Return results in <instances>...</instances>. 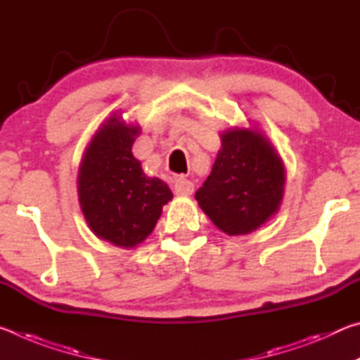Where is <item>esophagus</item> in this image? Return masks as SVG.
Segmentation results:
<instances>
[{
    "instance_id": "obj_1",
    "label": "esophagus",
    "mask_w": 360,
    "mask_h": 360,
    "mask_svg": "<svg viewBox=\"0 0 360 360\" xmlns=\"http://www.w3.org/2000/svg\"><path fill=\"white\" fill-rule=\"evenodd\" d=\"M174 192L176 195H181V197H187L193 192V182L186 179L184 176H179L178 179L174 181Z\"/></svg>"
}]
</instances>
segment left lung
I'll use <instances>...</instances> for the list:
<instances>
[{"label": "left lung", "instance_id": "1", "mask_svg": "<svg viewBox=\"0 0 360 360\" xmlns=\"http://www.w3.org/2000/svg\"><path fill=\"white\" fill-rule=\"evenodd\" d=\"M221 141L211 174L195 198L224 233H252L276 214L283 202V160L259 130L229 129Z\"/></svg>", "mask_w": 360, "mask_h": 360}]
</instances>
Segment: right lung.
Listing matches in <instances>:
<instances>
[{
	"label": "right lung",
	"mask_w": 360,
	"mask_h": 360,
	"mask_svg": "<svg viewBox=\"0 0 360 360\" xmlns=\"http://www.w3.org/2000/svg\"><path fill=\"white\" fill-rule=\"evenodd\" d=\"M139 125L109 117L85 149L77 174L79 203L85 221L101 240L135 248L152 233L163 205L173 198L158 178H148L131 146Z\"/></svg>",
	"instance_id": "right-lung-1"
}]
</instances>
